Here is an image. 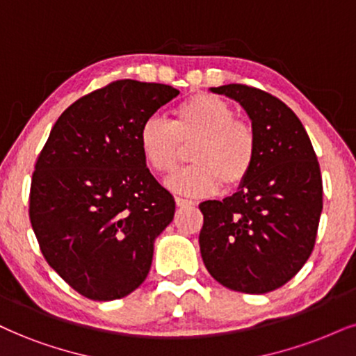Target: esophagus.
Returning a JSON list of instances; mask_svg holds the SVG:
<instances>
[{
    "instance_id": "34e87169",
    "label": "esophagus",
    "mask_w": 356,
    "mask_h": 356,
    "mask_svg": "<svg viewBox=\"0 0 356 356\" xmlns=\"http://www.w3.org/2000/svg\"><path fill=\"white\" fill-rule=\"evenodd\" d=\"M178 208H186V206H195V201L185 200V198H177Z\"/></svg>"
}]
</instances>
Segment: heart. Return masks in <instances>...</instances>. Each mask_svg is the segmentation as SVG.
<instances>
[{
	"label": "heart",
	"mask_w": 356,
	"mask_h": 356,
	"mask_svg": "<svg viewBox=\"0 0 356 356\" xmlns=\"http://www.w3.org/2000/svg\"><path fill=\"white\" fill-rule=\"evenodd\" d=\"M138 142L147 163L160 175L175 173L183 161V145L195 143V165L166 181L170 190L186 196L214 195L222 183L239 186L251 175L257 153L254 130L236 120L231 105L211 94L191 95L179 104L173 122L147 118Z\"/></svg>",
	"instance_id": "b5f03b06"
}]
</instances>
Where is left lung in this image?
<instances>
[{
	"label": "left lung",
	"mask_w": 356,
	"mask_h": 356,
	"mask_svg": "<svg viewBox=\"0 0 356 356\" xmlns=\"http://www.w3.org/2000/svg\"><path fill=\"white\" fill-rule=\"evenodd\" d=\"M209 90L244 108L257 153L251 175L234 195L200 204L201 257L209 274L231 291H275L312 254L323 206L317 156L299 117L282 100L241 84Z\"/></svg>",
	"instance_id": "left-lung-1"
}]
</instances>
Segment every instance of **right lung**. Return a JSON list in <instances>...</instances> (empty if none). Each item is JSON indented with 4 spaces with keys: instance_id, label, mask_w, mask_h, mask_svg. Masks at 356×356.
I'll return each instance as SVG.
<instances>
[{
    "instance_id": "right-lung-1",
    "label": "right lung",
    "mask_w": 356,
    "mask_h": 356,
    "mask_svg": "<svg viewBox=\"0 0 356 356\" xmlns=\"http://www.w3.org/2000/svg\"><path fill=\"white\" fill-rule=\"evenodd\" d=\"M179 90L117 81L79 99L38 156L29 218L47 264L92 300L140 287L153 244L173 221L175 200L147 168L143 122Z\"/></svg>"
}]
</instances>
